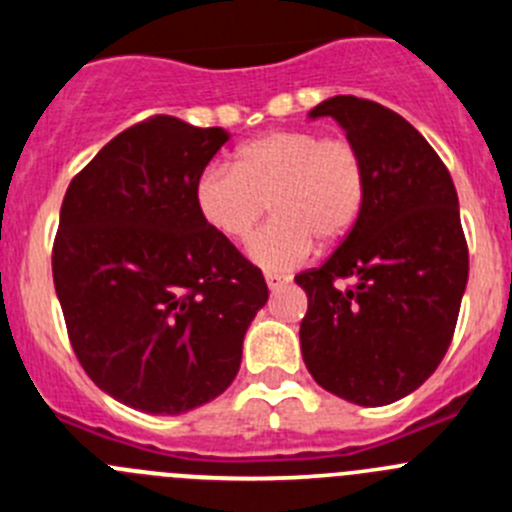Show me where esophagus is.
Returning a JSON list of instances; mask_svg holds the SVG:
<instances>
[{
  "label": "esophagus",
  "instance_id": "1",
  "mask_svg": "<svg viewBox=\"0 0 512 512\" xmlns=\"http://www.w3.org/2000/svg\"><path fill=\"white\" fill-rule=\"evenodd\" d=\"M266 284H269L271 292H279L282 287H287L289 277H282V274H266Z\"/></svg>",
  "mask_w": 512,
  "mask_h": 512
}]
</instances>
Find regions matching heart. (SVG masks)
Returning <instances> with one entry per match:
<instances>
[{
	"mask_svg": "<svg viewBox=\"0 0 512 512\" xmlns=\"http://www.w3.org/2000/svg\"><path fill=\"white\" fill-rule=\"evenodd\" d=\"M271 207V220L253 235L248 256L284 274L310 256L315 241H341L366 200V166L346 138L315 130H274L235 151L233 166L210 164L194 179V207L210 230L243 241Z\"/></svg>",
	"mask_w": 512,
	"mask_h": 512,
	"instance_id": "obj_1",
	"label": "heart"
}]
</instances>
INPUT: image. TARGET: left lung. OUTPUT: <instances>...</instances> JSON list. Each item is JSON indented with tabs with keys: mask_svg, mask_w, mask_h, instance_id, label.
Instances as JSON below:
<instances>
[{
	"mask_svg": "<svg viewBox=\"0 0 512 512\" xmlns=\"http://www.w3.org/2000/svg\"><path fill=\"white\" fill-rule=\"evenodd\" d=\"M318 117H333L359 148L366 200L333 256L295 277L307 292L302 359L323 390L379 408L418 390L454 336L469 279L459 197L438 153L397 112L338 94L312 107Z\"/></svg>",
	"mask_w": 512,
	"mask_h": 512,
	"instance_id": "obj_1",
	"label": "left lung"
}]
</instances>
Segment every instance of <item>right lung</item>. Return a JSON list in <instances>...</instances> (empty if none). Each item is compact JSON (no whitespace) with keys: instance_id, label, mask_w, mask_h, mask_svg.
Masks as SVG:
<instances>
[{"instance_id":"add662e5","label":"right lung","mask_w":512,"mask_h":512,"mask_svg":"<svg viewBox=\"0 0 512 512\" xmlns=\"http://www.w3.org/2000/svg\"><path fill=\"white\" fill-rule=\"evenodd\" d=\"M156 115L66 189L53 284L84 372L128 408L179 415L223 395L269 300L261 269L205 225L194 179L228 140Z\"/></svg>"}]
</instances>
